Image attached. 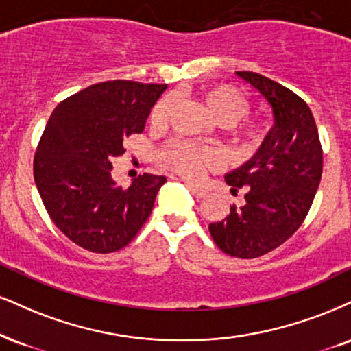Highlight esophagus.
<instances>
[{"instance_id":"34e87169","label":"esophagus","mask_w":351,"mask_h":351,"mask_svg":"<svg viewBox=\"0 0 351 351\" xmlns=\"http://www.w3.org/2000/svg\"><path fill=\"white\" fill-rule=\"evenodd\" d=\"M186 188L189 189V193H191L194 197H199V199H201V197H204L206 194H208V191H206V189L194 186V184H189V183H186Z\"/></svg>"}]
</instances>
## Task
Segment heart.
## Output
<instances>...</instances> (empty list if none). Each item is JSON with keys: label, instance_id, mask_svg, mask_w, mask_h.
<instances>
[{"label": "heart", "instance_id": "b5f03b06", "mask_svg": "<svg viewBox=\"0 0 351 351\" xmlns=\"http://www.w3.org/2000/svg\"><path fill=\"white\" fill-rule=\"evenodd\" d=\"M201 101L206 104L210 116L222 125L232 124L235 120L242 119L248 112V108H250L247 96L239 88L226 83L213 84V86L204 88L201 91ZM171 109V98L167 96V98L160 99L152 108V128H163L168 119H170ZM263 130L265 129L261 125V122L253 119H243L232 125V137H234L235 142L250 145V143H256L261 141ZM160 158H162V163L165 167L176 170L189 180L199 178L204 168H210L217 163L216 155L210 150L197 149V147L191 145V143L181 141L168 143L162 150V157Z\"/></svg>", "mask_w": 351, "mask_h": 351}]
</instances>
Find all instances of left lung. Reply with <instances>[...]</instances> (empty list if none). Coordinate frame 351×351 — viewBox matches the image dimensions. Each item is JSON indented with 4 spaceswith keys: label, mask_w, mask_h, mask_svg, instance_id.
<instances>
[{
    "label": "left lung",
    "mask_w": 351,
    "mask_h": 351,
    "mask_svg": "<svg viewBox=\"0 0 351 351\" xmlns=\"http://www.w3.org/2000/svg\"><path fill=\"white\" fill-rule=\"evenodd\" d=\"M268 101L273 128L256 154L226 181L245 204L209 223L214 242L235 258H256L285 243L309 213L320 178L322 145L309 106L296 93L253 71H237Z\"/></svg>",
    "instance_id": "left-lung-1"
}]
</instances>
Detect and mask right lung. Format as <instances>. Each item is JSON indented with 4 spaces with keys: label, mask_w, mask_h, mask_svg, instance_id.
<instances>
[{
    "label": "right lung",
    "mask_w": 351,
    "mask_h": 351,
    "mask_svg": "<svg viewBox=\"0 0 351 351\" xmlns=\"http://www.w3.org/2000/svg\"><path fill=\"white\" fill-rule=\"evenodd\" d=\"M167 84L129 80L96 83L63 99L45 125L34 180L50 219L93 253L124 248L149 219L165 176L143 173L129 188L112 180L111 158L142 134Z\"/></svg>",
    "instance_id": "right-lung-1"
}]
</instances>
